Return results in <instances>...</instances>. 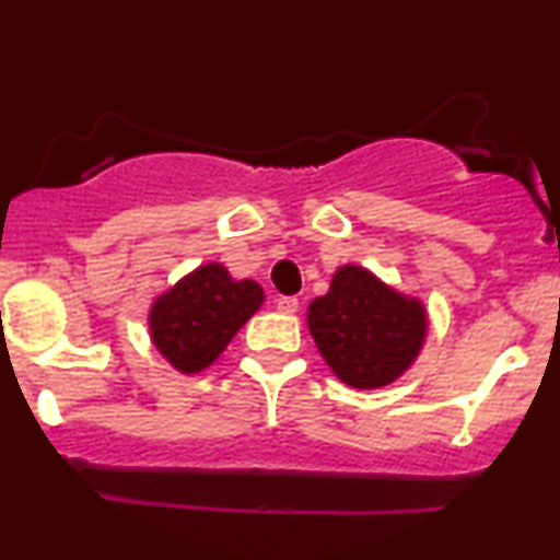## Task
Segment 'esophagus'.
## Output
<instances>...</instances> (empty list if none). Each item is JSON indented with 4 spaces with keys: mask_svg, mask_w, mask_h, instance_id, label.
Returning <instances> with one entry per match:
<instances>
[{
    "mask_svg": "<svg viewBox=\"0 0 560 560\" xmlns=\"http://www.w3.org/2000/svg\"><path fill=\"white\" fill-rule=\"evenodd\" d=\"M276 307H279V313H287V316H292V313H298L300 302H298V298H279V300H276Z\"/></svg>",
    "mask_w": 560,
    "mask_h": 560,
    "instance_id": "esophagus-1",
    "label": "esophagus"
}]
</instances>
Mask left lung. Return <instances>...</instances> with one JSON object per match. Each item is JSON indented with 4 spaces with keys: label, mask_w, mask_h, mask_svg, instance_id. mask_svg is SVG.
Masks as SVG:
<instances>
[{
    "label": "left lung",
    "mask_w": 560,
    "mask_h": 560,
    "mask_svg": "<svg viewBox=\"0 0 560 560\" xmlns=\"http://www.w3.org/2000/svg\"><path fill=\"white\" fill-rule=\"evenodd\" d=\"M427 311L361 266H342L307 307V329L329 369L355 389L387 387L427 339Z\"/></svg>",
    "instance_id": "8db88e82"
}]
</instances>
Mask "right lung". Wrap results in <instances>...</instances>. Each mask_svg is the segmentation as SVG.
<instances>
[{
    "label": "right lung",
    "mask_w": 560,
    "mask_h": 560,
    "mask_svg": "<svg viewBox=\"0 0 560 560\" xmlns=\"http://www.w3.org/2000/svg\"><path fill=\"white\" fill-rule=\"evenodd\" d=\"M260 305L258 281H234L221 262H205L152 302V342L173 369L199 374L226 350Z\"/></svg>",
    "instance_id": "obj_1"
}]
</instances>
